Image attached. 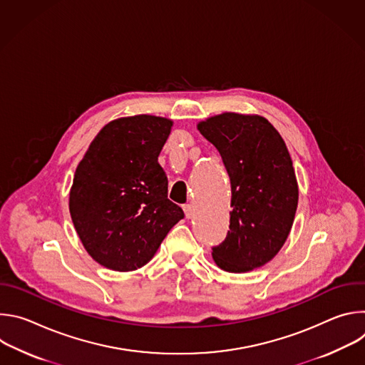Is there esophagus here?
Segmentation results:
<instances>
[{
    "label": "esophagus",
    "mask_w": 365,
    "mask_h": 365,
    "mask_svg": "<svg viewBox=\"0 0 365 365\" xmlns=\"http://www.w3.org/2000/svg\"><path fill=\"white\" fill-rule=\"evenodd\" d=\"M183 211H185V215H186V218L187 220H190L192 217H193V207H192V205H183Z\"/></svg>",
    "instance_id": "34e87169"
}]
</instances>
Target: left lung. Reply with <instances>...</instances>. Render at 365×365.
<instances>
[{
  "mask_svg": "<svg viewBox=\"0 0 365 365\" xmlns=\"http://www.w3.org/2000/svg\"><path fill=\"white\" fill-rule=\"evenodd\" d=\"M197 130L220 151L232 192L230 231L212 248L214 262L231 273L262 267L286 242L297 210L289 150L259 115L224 113L200 121Z\"/></svg>",
  "mask_w": 365,
  "mask_h": 365,
  "instance_id": "left-lung-1",
  "label": "left lung"
}]
</instances>
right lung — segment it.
<instances>
[{
	"instance_id": "right-lung-1",
	"label": "right lung",
	"mask_w": 365,
	"mask_h": 365,
	"mask_svg": "<svg viewBox=\"0 0 365 365\" xmlns=\"http://www.w3.org/2000/svg\"><path fill=\"white\" fill-rule=\"evenodd\" d=\"M173 121L154 115L114 120L91 143L76 168L69 211L88 254L101 266H145L185 217L168 199L159 154Z\"/></svg>"
}]
</instances>
